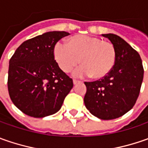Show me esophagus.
<instances>
[{
    "label": "esophagus",
    "mask_w": 148,
    "mask_h": 148,
    "mask_svg": "<svg viewBox=\"0 0 148 148\" xmlns=\"http://www.w3.org/2000/svg\"><path fill=\"white\" fill-rule=\"evenodd\" d=\"M77 83H81V82H80V81H77V80H75V79H74V80H73V84H74V85H76V84H77Z\"/></svg>",
    "instance_id": "34e87169"
}]
</instances>
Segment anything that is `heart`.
Here are the masks:
<instances>
[{
    "label": "heart",
    "mask_w": 148,
    "mask_h": 148,
    "mask_svg": "<svg viewBox=\"0 0 148 148\" xmlns=\"http://www.w3.org/2000/svg\"><path fill=\"white\" fill-rule=\"evenodd\" d=\"M54 58L61 70L70 72L80 62L74 75L90 76L94 79L106 77L114 68L117 53L114 45L110 41L88 35H75L67 44L58 42L53 49Z\"/></svg>",
    "instance_id": "b5f03b06"
}]
</instances>
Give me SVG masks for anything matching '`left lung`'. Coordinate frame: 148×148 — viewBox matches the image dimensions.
I'll list each match as a JSON object with an SVG mask.
<instances>
[{"instance_id": "1", "label": "left lung", "mask_w": 148, "mask_h": 148, "mask_svg": "<svg viewBox=\"0 0 148 148\" xmlns=\"http://www.w3.org/2000/svg\"><path fill=\"white\" fill-rule=\"evenodd\" d=\"M116 49V62L112 71L97 81L85 82L84 103L94 116L104 120L123 116L135 105L143 79V66L138 53L122 38L102 34Z\"/></svg>"}]
</instances>
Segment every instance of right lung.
I'll return each instance as SVG.
<instances>
[{"label": "right lung", "instance_id": "1", "mask_svg": "<svg viewBox=\"0 0 148 148\" xmlns=\"http://www.w3.org/2000/svg\"><path fill=\"white\" fill-rule=\"evenodd\" d=\"M67 35V32L52 31L28 39L10 59V97L29 116L43 118L57 113L73 87L72 79L54 59L55 44Z\"/></svg>", "mask_w": 148, "mask_h": 148}]
</instances>
